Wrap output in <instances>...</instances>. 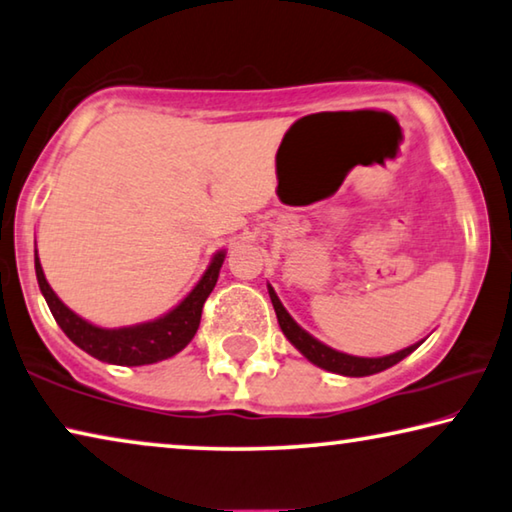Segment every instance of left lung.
<instances>
[{"label":"left lung","instance_id":"1","mask_svg":"<svg viewBox=\"0 0 512 512\" xmlns=\"http://www.w3.org/2000/svg\"><path fill=\"white\" fill-rule=\"evenodd\" d=\"M267 293H270L272 306H274V311H277V320H279L281 332L286 334L288 341L293 343L295 348L311 361V364L325 368V371H332V373H338V375H348V377L375 375L380 371H387V368H391L393 364H398V361H403L407 355H412V352L421 345V343H414V345H410V348L398 350V352H393V355H387V357H352V355H345V352H338L334 348H329V345L320 343L318 338H313L309 332H304V329L297 325L293 318H290V313L283 309V304L279 302V297H277V293H274L272 286H267Z\"/></svg>","mask_w":512,"mask_h":512}]
</instances>
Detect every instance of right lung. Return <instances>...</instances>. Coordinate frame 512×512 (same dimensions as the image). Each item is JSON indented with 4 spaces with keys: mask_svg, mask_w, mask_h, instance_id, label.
Listing matches in <instances>:
<instances>
[{
    "mask_svg": "<svg viewBox=\"0 0 512 512\" xmlns=\"http://www.w3.org/2000/svg\"><path fill=\"white\" fill-rule=\"evenodd\" d=\"M226 258V251H217L212 256L208 270L203 272L199 283L192 288V293L180 302L176 309L164 313L162 318L151 322H139L132 327H119V329H105L91 325L89 320L77 316L68 306L59 300L57 293L47 283L38 254L34 258L36 265V279L38 288L45 297L47 306H50L57 325L64 329V334L73 341L77 348L89 352L91 357L107 364L116 366H144L155 364V361L174 357L176 352L185 348L192 341L196 329L201 322V311L206 304L208 295L215 288L219 270Z\"/></svg>",
    "mask_w": 512,
    "mask_h": 512,
    "instance_id": "obj_1",
    "label": "right lung"
}]
</instances>
